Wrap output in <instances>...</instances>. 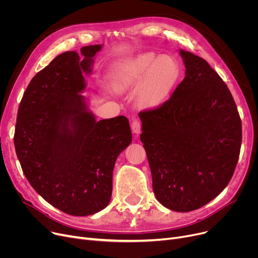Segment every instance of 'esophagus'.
I'll list each match as a JSON object with an SVG mask.
<instances>
[{
	"instance_id": "34e87169",
	"label": "esophagus",
	"mask_w": 258,
	"mask_h": 258,
	"mask_svg": "<svg viewBox=\"0 0 258 258\" xmlns=\"http://www.w3.org/2000/svg\"><path fill=\"white\" fill-rule=\"evenodd\" d=\"M132 132L135 135H139L141 133V122L138 119H135L132 122Z\"/></svg>"
}]
</instances>
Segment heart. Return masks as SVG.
Returning a JSON list of instances; mask_svg holds the SVG:
<instances>
[{"instance_id":"obj_1","label":"heart","mask_w":258,"mask_h":258,"mask_svg":"<svg viewBox=\"0 0 258 258\" xmlns=\"http://www.w3.org/2000/svg\"><path fill=\"white\" fill-rule=\"evenodd\" d=\"M179 77V66L170 55L145 52L122 62L115 73L119 91L137 88L136 102L144 110L163 103Z\"/></svg>"}]
</instances>
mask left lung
<instances>
[{
  "label": "left lung",
  "instance_id": "8db88e82",
  "mask_svg": "<svg viewBox=\"0 0 258 258\" xmlns=\"http://www.w3.org/2000/svg\"><path fill=\"white\" fill-rule=\"evenodd\" d=\"M180 54L185 78L168 100L139 113L140 140L157 200L188 212L218 197L231 180L241 120L227 85L209 63L188 51Z\"/></svg>",
  "mask_w": 258,
  "mask_h": 258
}]
</instances>
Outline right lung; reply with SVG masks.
Instances as JSON below:
<instances>
[{
  "label": "right lung",
  "mask_w": 258,
  "mask_h": 258,
  "mask_svg": "<svg viewBox=\"0 0 258 258\" xmlns=\"http://www.w3.org/2000/svg\"><path fill=\"white\" fill-rule=\"evenodd\" d=\"M101 45L67 51L39 71L21 100L15 146L34 190L60 211L86 216L105 208L119 154L132 142L128 119L96 121L80 93Z\"/></svg>",
  "instance_id": "1"
}]
</instances>
